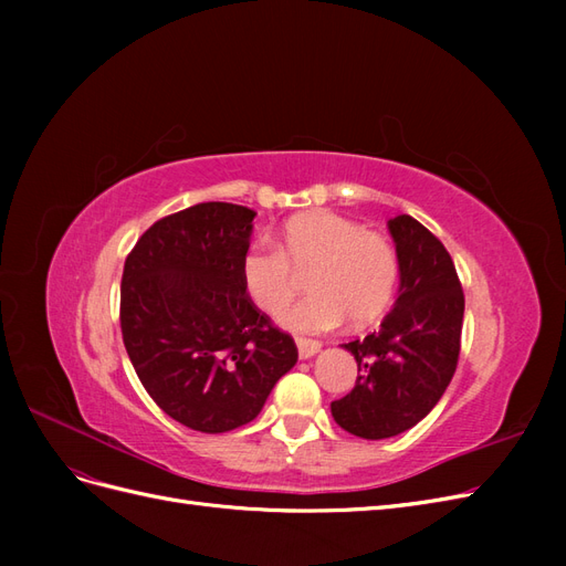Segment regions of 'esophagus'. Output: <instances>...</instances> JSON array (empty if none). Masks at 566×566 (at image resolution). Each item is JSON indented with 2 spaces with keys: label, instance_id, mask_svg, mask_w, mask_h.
I'll list each match as a JSON object with an SVG mask.
<instances>
[{
  "label": "esophagus",
  "instance_id": "34e87169",
  "mask_svg": "<svg viewBox=\"0 0 566 566\" xmlns=\"http://www.w3.org/2000/svg\"><path fill=\"white\" fill-rule=\"evenodd\" d=\"M297 352L300 358H312L314 354L321 352V342L318 339H310V337H297Z\"/></svg>",
  "mask_w": 566,
  "mask_h": 566
}]
</instances>
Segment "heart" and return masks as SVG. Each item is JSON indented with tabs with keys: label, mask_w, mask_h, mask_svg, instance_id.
<instances>
[{
	"label": "heart",
	"mask_w": 566,
	"mask_h": 566,
	"mask_svg": "<svg viewBox=\"0 0 566 566\" xmlns=\"http://www.w3.org/2000/svg\"><path fill=\"white\" fill-rule=\"evenodd\" d=\"M310 297L283 314L287 328L333 331L378 321L397 293L399 254L387 235L335 212H306L283 227L281 243L254 241L241 262L250 300L279 314L297 293V273L308 271Z\"/></svg>",
	"instance_id": "heart-1"
}]
</instances>
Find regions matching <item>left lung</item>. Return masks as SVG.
Here are the masks:
<instances>
[{"label":"left lung","mask_w":566,"mask_h":566,"mask_svg":"<svg viewBox=\"0 0 566 566\" xmlns=\"http://www.w3.org/2000/svg\"><path fill=\"white\" fill-rule=\"evenodd\" d=\"M401 287L380 331L345 345L358 364L354 389L331 403L354 437L387 439L418 424L447 391L460 356L465 295L449 250L418 219H389Z\"/></svg>","instance_id":"left-lung-1"}]
</instances>
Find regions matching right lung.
Returning a JSON list of instances; mask_svg holds the SVG:
<instances>
[{"label":"right lung","instance_id":"add662e5","mask_svg":"<svg viewBox=\"0 0 566 566\" xmlns=\"http://www.w3.org/2000/svg\"><path fill=\"white\" fill-rule=\"evenodd\" d=\"M252 219L243 205L198 202L158 219L125 260L119 328L129 361L150 399L196 432L254 420L297 364L293 335L243 285Z\"/></svg>","mask_w":566,"mask_h":566}]
</instances>
